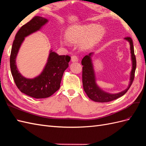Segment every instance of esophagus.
I'll use <instances>...</instances> for the list:
<instances>
[{
	"instance_id": "34e87169",
	"label": "esophagus",
	"mask_w": 146,
	"mask_h": 146,
	"mask_svg": "<svg viewBox=\"0 0 146 146\" xmlns=\"http://www.w3.org/2000/svg\"><path fill=\"white\" fill-rule=\"evenodd\" d=\"M71 60H72V61L73 62H78V57L77 55H72V58H71Z\"/></svg>"
}]
</instances>
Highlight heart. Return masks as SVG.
<instances>
[{"label":"heart","instance_id":"obj_1","mask_svg":"<svg viewBox=\"0 0 146 146\" xmlns=\"http://www.w3.org/2000/svg\"><path fill=\"white\" fill-rule=\"evenodd\" d=\"M104 29L96 25H78L71 28L66 33V39L69 42L78 43L82 41L81 47L84 48L90 47L101 39ZM62 44H66L65 40Z\"/></svg>","mask_w":146,"mask_h":146}]
</instances>
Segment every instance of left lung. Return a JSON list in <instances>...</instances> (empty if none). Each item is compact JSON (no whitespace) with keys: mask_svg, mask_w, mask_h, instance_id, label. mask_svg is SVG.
I'll list each match as a JSON object with an SVG mask.
<instances>
[{"mask_svg":"<svg viewBox=\"0 0 146 146\" xmlns=\"http://www.w3.org/2000/svg\"><path fill=\"white\" fill-rule=\"evenodd\" d=\"M129 42L131 59L133 62V68L131 72L130 82L128 88L123 91L117 93V94H109L103 91L101 89L98 87L96 83V78L94 69L92 63L91 56L92 53H90L88 55H86L82 59L81 64L83 65V72H82V78H83V89L86 93L88 98L93 101L98 102H108L117 99L124 95L129 89L134 79V74L136 68V60L134 55V46L133 40L130 37H126L125 38Z\"/></svg>","mask_w":146,"mask_h":146,"instance_id":"obj_1","label":"left lung"}]
</instances>
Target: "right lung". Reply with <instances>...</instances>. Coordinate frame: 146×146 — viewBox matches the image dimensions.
Listing matches in <instances>:
<instances>
[{
  "label": "right lung",
  "mask_w": 146,
  "mask_h": 146,
  "mask_svg": "<svg viewBox=\"0 0 146 146\" xmlns=\"http://www.w3.org/2000/svg\"><path fill=\"white\" fill-rule=\"evenodd\" d=\"M47 21L46 18L36 16L22 26L15 37L10 57L11 72L17 88L21 92L36 99L48 98L58 90L63 73L71 59L68 55H58L51 50L47 64L38 76L28 79L18 72L16 57L25 37L39 30Z\"/></svg>",
  "instance_id": "obj_1"
}]
</instances>
